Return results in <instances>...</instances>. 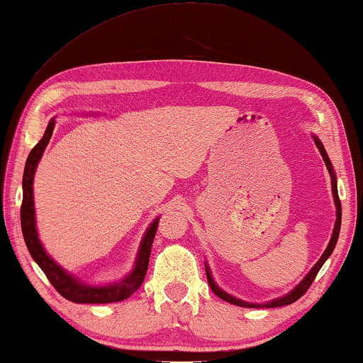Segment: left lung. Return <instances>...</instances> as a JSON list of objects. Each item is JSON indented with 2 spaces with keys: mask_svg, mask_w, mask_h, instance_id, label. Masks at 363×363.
I'll use <instances>...</instances> for the list:
<instances>
[{
  "mask_svg": "<svg viewBox=\"0 0 363 363\" xmlns=\"http://www.w3.org/2000/svg\"><path fill=\"white\" fill-rule=\"evenodd\" d=\"M314 142H315L317 148L320 150V155H322L323 161H325V165H326L328 172H330V176H331L333 196H334V202H335V215H337V218H335V225H334V230H333V237H331V240H330V244H328L326 250L323 252V255L320 257V259L314 264V267L311 269V271L308 272V275H306L305 278H303L301 283H298V284L296 286V288H294L289 294H286L284 297L275 298V300H272V301L263 303V305H259V303H247V301H242V300H240V298H235V297L230 296V294H227V292H224L223 289L218 288L216 283L213 281L212 274H210V271H208V266H206L207 281H208V284H210V288H212V291L215 292V296H218L221 300H224V301H227V303H232V305L242 306V308H280V306H286V305H292L294 301H297V300L303 296V294H305V292L309 289V286L313 284V281L315 280V277H317L320 269H322V266L325 264V261H326L328 258H330V255L333 254V250H334L335 244H337V240H339V233H340L342 204H340V199H339V191H337V178H335V173H334V170H333V165H331L330 157H328L326 150H325V147H323V143L318 140L317 136H314Z\"/></svg>",
  "mask_w": 363,
  "mask_h": 363,
  "instance_id": "1",
  "label": "left lung"
}]
</instances>
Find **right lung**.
Returning <instances> with one entry per match:
<instances>
[{"label":"right lung","instance_id":"1","mask_svg":"<svg viewBox=\"0 0 363 363\" xmlns=\"http://www.w3.org/2000/svg\"><path fill=\"white\" fill-rule=\"evenodd\" d=\"M54 125V121L49 122L43 139L30 150L26 167H24L21 202V230L24 242H26L30 257L40 266L41 271L45 272L50 284H52L57 292L62 294L66 300L74 303H91V305H96V303L122 301L133 296V294L140 288L143 278L147 275L151 244H153L155 235L157 230L159 218H156V220L150 224L148 230L143 235L133 271L121 281L106 286H91L86 283H82L79 278L67 274L63 267L58 266L55 261L46 254V250L41 246V242L38 240L35 227V208H33V174H35L37 165L41 156L45 153V148L48 147L49 139L52 136Z\"/></svg>","mask_w":363,"mask_h":363}]
</instances>
